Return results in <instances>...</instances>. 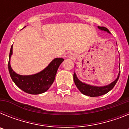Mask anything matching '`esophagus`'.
<instances>
[{"instance_id":"1","label":"esophagus","mask_w":129,"mask_h":129,"mask_svg":"<svg viewBox=\"0 0 129 129\" xmlns=\"http://www.w3.org/2000/svg\"><path fill=\"white\" fill-rule=\"evenodd\" d=\"M69 57H70V59H75L76 55H75L74 54H73V53H71V54L69 55Z\"/></svg>"}]
</instances>
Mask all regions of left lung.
Masks as SVG:
<instances>
[{"instance_id": "8db88e82", "label": "left lung", "mask_w": 129, "mask_h": 129, "mask_svg": "<svg viewBox=\"0 0 129 129\" xmlns=\"http://www.w3.org/2000/svg\"><path fill=\"white\" fill-rule=\"evenodd\" d=\"M98 28L101 30L105 31L108 33H110L109 30L107 29L105 27H103V26H98ZM119 74H120V71H119V74H118V77L114 81H113L112 83H110V85H107V86H91V85H87L85 83H82L81 81L77 79V76H76V74H74V81L75 85L77 87L79 90L81 92L82 94L84 95H88V96L90 97H98L100 96V95H104V94H107L110 90H111L115 86L117 81H118V79H119Z\"/></svg>"}]
</instances>
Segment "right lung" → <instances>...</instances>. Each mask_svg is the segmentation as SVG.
Masks as SVG:
<instances>
[{
    "label": "right lung",
    "instance_id": "obj_1",
    "mask_svg": "<svg viewBox=\"0 0 129 129\" xmlns=\"http://www.w3.org/2000/svg\"><path fill=\"white\" fill-rule=\"evenodd\" d=\"M13 45L10 52L8 70L13 81L19 88L29 94H39L48 90L53 83L59 65L64 61L62 58L54 59L43 71L31 76H20L13 71L10 66V57Z\"/></svg>",
    "mask_w": 129,
    "mask_h": 129
}]
</instances>
